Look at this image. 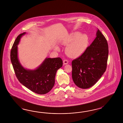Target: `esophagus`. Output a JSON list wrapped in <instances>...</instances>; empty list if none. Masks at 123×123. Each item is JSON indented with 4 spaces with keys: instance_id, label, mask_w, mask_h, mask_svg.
I'll return each mask as SVG.
<instances>
[{
    "instance_id": "esophagus-1",
    "label": "esophagus",
    "mask_w": 123,
    "mask_h": 123,
    "mask_svg": "<svg viewBox=\"0 0 123 123\" xmlns=\"http://www.w3.org/2000/svg\"><path fill=\"white\" fill-rule=\"evenodd\" d=\"M63 64L64 65H67L68 63V60H64L63 61Z\"/></svg>"
}]
</instances>
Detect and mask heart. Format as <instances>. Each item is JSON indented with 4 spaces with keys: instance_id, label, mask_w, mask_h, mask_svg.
<instances>
[{
    "instance_id": "heart-1",
    "label": "heart",
    "mask_w": 123,
    "mask_h": 123,
    "mask_svg": "<svg viewBox=\"0 0 123 123\" xmlns=\"http://www.w3.org/2000/svg\"><path fill=\"white\" fill-rule=\"evenodd\" d=\"M62 44L67 45L65 52L68 56L71 58H77L81 56L87 49L89 38L86 34L74 32L64 39ZM57 49H58V48Z\"/></svg>"
}]
</instances>
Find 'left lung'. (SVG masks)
<instances>
[{
  "mask_svg": "<svg viewBox=\"0 0 123 123\" xmlns=\"http://www.w3.org/2000/svg\"><path fill=\"white\" fill-rule=\"evenodd\" d=\"M108 53L107 40L98 29L91 45L72 62V77L76 86L86 89L98 82L106 70Z\"/></svg>",
  "mask_w": 123,
  "mask_h": 123,
  "instance_id": "left-lung-1",
  "label": "left lung"
}]
</instances>
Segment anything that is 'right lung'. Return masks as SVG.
<instances>
[{"mask_svg":"<svg viewBox=\"0 0 123 123\" xmlns=\"http://www.w3.org/2000/svg\"><path fill=\"white\" fill-rule=\"evenodd\" d=\"M25 34L24 32L20 34L16 39L11 51V62L16 75L21 84L36 93L44 94L54 86L56 71L62 66L63 62L60 57L46 58L35 70L24 68L18 58V45L21 37Z\"/></svg>","mask_w":123,"mask_h":123,"instance_id":"right-lung-1","label":"right lung"}]
</instances>
